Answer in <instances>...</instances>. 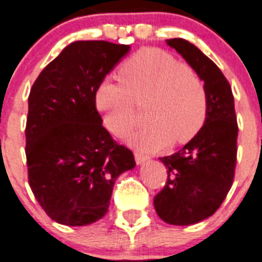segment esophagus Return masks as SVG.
<instances>
[{"instance_id":"1","label":"esophagus","mask_w":262,"mask_h":262,"mask_svg":"<svg viewBox=\"0 0 262 262\" xmlns=\"http://www.w3.org/2000/svg\"><path fill=\"white\" fill-rule=\"evenodd\" d=\"M134 155H135L136 165H143L144 162L147 161V157H144L143 154H140V152H138V151H136V152Z\"/></svg>"}]
</instances>
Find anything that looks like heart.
I'll list each match as a JSON object with an SVG mask.
<instances>
[{
	"label": "heart",
	"mask_w": 262,
	"mask_h": 262,
	"mask_svg": "<svg viewBox=\"0 0 262 262\" xmlns=\"http://www.w3.org/2000/svg\"><path fill=\"white\" fill-rule=\"evenodd\" d=\"M120 83L104 80L95 92V105L105 128L124 136L144 104L148 122L128 143L151 154L168 144L189 142L204 127L209 96L204 79L189 64L159 48H143L118 69Z\"/></svg>",
	"instance_id": "1"
}]
</instances>
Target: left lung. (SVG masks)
<instances>
[{
    "mask_svg": "<svg viewBox=\"0 0 262 262\" xmlns=\"http://www.w3.org/2000/svg\"><path fill=\"white\" fill-rule=\"evenodd\" d=\"M166 42L202 76L209 96L200 133L178 152L159 158L168 177L154 198L155 210L167 224L186 226L213 215L228 195L234 179L238 126L232 88L221 69L189 41Z\"/></svg>",
    "mask_w": 262,
    "mask_h": 262,
    "instance_id": "left-lung-1",
    "label": "left lung"
}]
</instances>
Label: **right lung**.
<instances>
[{
    "instance_id": "right-lung-1",
    "label": "right lung",
    "mask_w": 262,
    "mask_h": 262,
    "mask_svg": "<svg viewBox=\"0 0 262 262\" xmlns=\"http://www.w3.org/2000/svg\"><path fill=\"white\" fill-rule=\"evenodd\" d=\"M128 51L108 41H75L30 90L28 178L58 224L84 226L104 217L116 178L135 167L133 151L112 139L95 105L96 88Z\"/></svg>"
}]
</instances>
